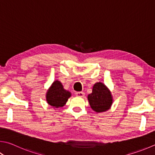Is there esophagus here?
Wrapping results in <instances>:
<instances>
[{"label": "esophagus", "instance_id": "1", "mask_svg": "<svg viewBox=\"0 0 155 155\" xmlns=\"http://www.w3.org/2000/svg\"><path fill=\"white\" fill-rule=\"evenodd\" d=\"M75 94L77 96H78V97H83L84 95H85V93L83 91H77L75 93Z\"/></svg>", "mask_w": 155, "mask_h": 155}]
</instances>
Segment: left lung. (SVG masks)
Instances as JSON below:
<instances>
[{
	"mask_svg": "<svg viewBox=\"0 0 155 155\" xmlns=\"http://www.w3.org/2000/svg\"><path fill=\"white\" fill-rule=\"evenodd\" d=\"M88 100L93 110L97 112L106 111L112 103L110 91L102 83H97L94 85L92 93L88 95Z\"/></svg>",
	"mask_w": 155,
	"mask_h": 155,
	"instance_id": "1",
	"label": "left lung"
}]
</instances>
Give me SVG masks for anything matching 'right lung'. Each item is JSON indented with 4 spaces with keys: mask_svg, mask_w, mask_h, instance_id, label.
<instances>
[{
    "mask_svg": "<svg viewBox=\"0 0 155 155\" xmlns=\"http://www.w3.org/2000/svg\"><path fill=\"white\" fill-rule=\"evenodd\" d=\"M70 96L71 94L64 89L60 81H55L47 91L46 98L50 106L58 108L65 105Z\"/></svg>",
    "mask_w": 155,
    "mask_h": 155,
    "instance_id": "obj_1",
    "label": "right lung"
}]
</instances>
